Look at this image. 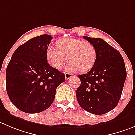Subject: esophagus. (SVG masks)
<instances>
[{
  "label": "esophagus",
  "mask_w": 135,
  "mask_h": 135,
  "mask_svg": "<svg viewBox=\"0 0 135 135\" xmlns=\"http://www.w3.org/2000/svg\"><path fill=\"white\" fill-rule=\"evenodd\" d=\"M72 76H73V75H72V74L70 73H65V78H66V80L70 79Z\"/></svg>",
  "instance_id": "esophagus-1"
}]
</instances>
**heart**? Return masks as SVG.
<instances>
[{"label":"heart","mask_w":135,"mask_h":135,"mask_svg":"<svg viewBox=\"0 0 135 135\" xmlns=\"http://www.w3.org/2000/svg\"><path fill=\"white\" fill-rule=\"evenodd\" d=\"M57 46H50L46 51L49 63L59 69L64 62L69 60L65 70L70 73L86 72L94 66L97 50L93 44L75 38H66L57 42Z\"/></svg>","instance_id":"obj_1"}]
</instances>
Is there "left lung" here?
Wrapping results in <instances>:
<instances>
[{"instance_id":"1","label":"left lung","mask_w":135,"mask_h":135,"mask_svg":"<svg viewBox=\"0 0 135 135\" xmlns=\"http://www.w3.org/2000/svg\"><path fill=\"white\" fill-rule=\"evenodd\" d=\"M97 50L93 67L79 75L80 85L76 99L80 107L94 114H105L117 107L127 77L124 62L120 52L100 38L84 36Z\"/></svg>"}]
</instances>
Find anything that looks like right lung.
I'll return each mask as SVG.
<instances>
[{"label": "right lung", "instance_id": "1", "mask_svg": "<svg viewBox=\"0 0 135 135\" xmlns=\"http://www.w3.org/2000/svg\"><path fill=\"white\" fill-rule=\"evenodd\" d=\"M52 36L42 35L16 49L7 68L6 88L12 104L26 113H38L52 104L65 74L47 62L46 51Z\"/></svg>", "mask_w": 135, "mask_h": 135}]
</instances>
